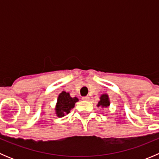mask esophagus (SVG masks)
Returning <instances> with one entry per match:
<instances>
[{"label": "esophagus", "instance_id": "1", "mask_svg": "<svg viewBox=\"0 0 159 159\" xmlns=\"http://www.w3.org/2000/svg\"><path fill=\"white\" fill-rule=\"evenodd\" d=\"M89 96H83L82 97V100L83 101H89Z\"/></svg>", "mask_w": 159, "mask_h": 159}]
</instances>
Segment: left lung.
<instances>
[{"instance_id":"left-lung-1","label":"left lung","mask_w":159,"mask_h":159,"mask_svg":"<svg viewBox=\"0 0 159 159\" xmlns=\"http://www.w3.org/2000/svg\"><path fill=\"white\" fill-rule=\"evenodd\" d=\"M110 105V102L108 101V97L107 94H102L101 96L100 102L98 104V106H102V107H108Z\"/></svg>"}]
</instances>
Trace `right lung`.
Returning a JSON list of instances; mask_svg holds the SVG:
<instances>
[{
    "label": "right lung",
    "mask_w": 159,
    "mask_h": 159,
    "mask_svg": "<svg viewBox=\"0 0 159 159\" xmlns=\"http://www.w3.org/2000/svg\"><path fill=\"white\" fill-rule=\"evenodd\" d=\"M78 101L76 97L71 98L69 93L62 91L58 96L56 113L58 117L65 116V114H68L71 108L75 107V103Z\"/></svg>",
    "instance_id": "obj_1"
}]
</instances>
